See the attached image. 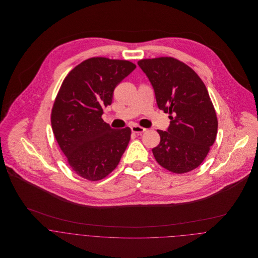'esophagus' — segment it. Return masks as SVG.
<instances>
[{
  "label": "esophagus",
  "instance_id": "esophagus-1",
  "mask_svg": "<svg viewBox=\"0 0 258 258\" xmlns=\"http://www.w3.org/2000/svg\"><path fill=\"white\" fill-rule=\"evenodd\" d=\"M131 130H132L133 133H137V134H142V133H144L146 131L145 128H143L141 126H138V125H133L131 127Z\"/></svg>",
  "mask_w": 258,
  "mask_h": 258
}]
</instances>
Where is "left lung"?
<instances>
[{
	"label": "left lung",
	"mask_w": 258,
	"mask_h": 258,
	"mask_svg": "<svg viewBox=\"0 0 258 258\" xmlns=\"http://www.w3.org/2000/svg\"><path fill=\"white\" fill-rule=\"evenodd\" d=\"M138 66L154 88L159 109L171 119L167 131L158 130L161 141L152 149L156 161L176 174L198 168L218 133L217 114L205 83L173 57L141 59Z\"/></svg>",
	"instance_id": "obj_1"
}]
</instances>
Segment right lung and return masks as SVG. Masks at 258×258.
<instances>
[{"label": "right lung", "mask_w": 258, "mask_h": 258, "mask_svg": "<svg viewBox=\"0 0 258 258\" xmlns=\"http://www.w3.org/2000/svg\"><path fill=\"white\" fill-rule=\"evenodd\" d=\"M136 69L128 60L91 57L64 78L51 110L54 137L74 172L99 181L117 167L131 129H112L101 118L115 87Z\"/></svg>", "instance_id": "add662e5"}]
</instances>
